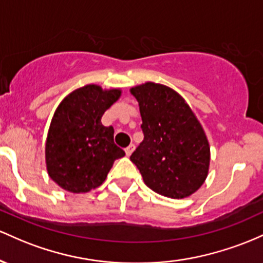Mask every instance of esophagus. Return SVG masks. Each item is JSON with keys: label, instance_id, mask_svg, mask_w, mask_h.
I'll return each mask as SVG.
<instances>
[{"label": "esophagus", "instance_id": "esophagus-1", "mask_svg": "<svg viewBox=\"0 0 263 263\" xmlns=\"http://www.w3.org/2000/svg\"><path fill=\"white\" fill-rule=\"evenodd\" d=\"M134 149H135V145L134 144H130V145H129L128 147H125V154L126 155H132V153L134 152Z\"/></svg>", "mask_w": 263, "mask_h": 263}]
</instances>
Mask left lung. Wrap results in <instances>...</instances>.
<instances>
[{
  "instance_id": "left-lung-1",
  "label": "left lung",
  "mask_w": 263,
  "mask_h": 263,
  "mask_svg": "<svg viewBox=\"0 0 263 263\" xmlns=\"http://www.w3.org/2000/svg\"><path fill=\"white\" fill-rule=\"evenodd\" d=\"M139 103L144 139L130 155L149 189L184 199L205 181L210 147L201 125L184 98L166 85L132 88Z\"/></svg>"
}]
</instances>
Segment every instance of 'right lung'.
I'll return each mask as SVG.
<instances>
[{
	"instance_id": "add662e5",
	"label": "right lung",
	"mask_w": 263,
	"mask_h": 263,
	"mask_svg": "<svg viewBox=\"0 0 263 263\" xmlns=\"http://www.w3.org/2000/svg\"><path fill=\"white\" fill-rule=\"evenodd\" d=\"M119 97V89L90 84L58 105L46 141V163L48 175L62 189L78 194L100 186L114 160L125 155L114 144L113 126L100 122Z\"/></svg>"
}]
</instances>
